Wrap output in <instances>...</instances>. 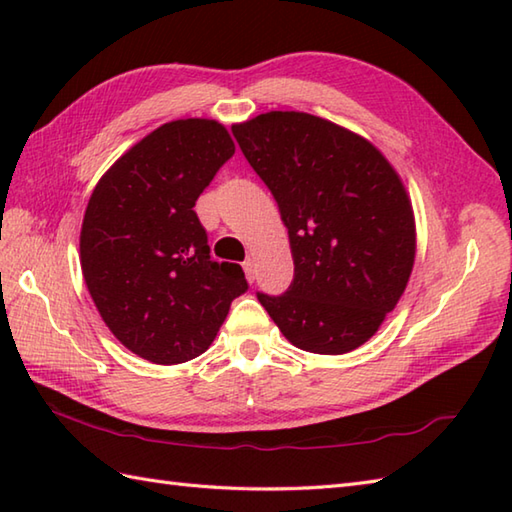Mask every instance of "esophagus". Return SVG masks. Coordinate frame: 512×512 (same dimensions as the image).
<instances>
[{"mask_svg":"<svg viewBox=\"0 0 512 512\" xmlns=\"http://www.w3.org/2000/svg\"><path fill=\"white\" fill-rule=\"evenodd\" d=\"M244 266V273H246V279L248 281H255V262H253V259H246V262L242 264Z\"/></svg>","mask_w":512,"mask_h":512,"instance_id":"obj_1","label":"esophagus"}]
</instances>
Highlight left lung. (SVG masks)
<instances>
[{"instance_id": "1", "label": "left lung", "mask_w": 512, "mask_h": 512, "mask_svg": "<svg viewBox=\"0 0 512 512\" xmlns=\"http://www.w3.org/2000/svg\"><path fill=\"white\" fill-rule=\"evenodd\" d=\"M233 136L275 195L295 262L284 295L257 292L259 303L299 350H356L396 308L416 259L405 184L369 140L306 112L259 114Z\"/></svg>"}]
</instances>
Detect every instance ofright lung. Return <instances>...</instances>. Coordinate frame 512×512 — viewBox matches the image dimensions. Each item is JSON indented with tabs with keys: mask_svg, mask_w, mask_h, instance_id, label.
I'll use <instances>...</instances> for the list:
<instances>
[{
	"mask_svg": "<svg viewBox=\"0 0 512 512\" xmlns=\"http://www.w3.org/2000/svg\"><path fill=\"white\" fill-rule=\"evenodd\" d=\"M233 154L222 123L180 118L127 149L90 195L79 239L85 286L116 339L149 363L209 350L248 290L242 266L213 262L193 211Z\"/></svg>",
	"mask_w": 512,
	"mask_h": 512,
	"instance_id": "add662e5",
	"label": "right lung"
}]
</instances>
